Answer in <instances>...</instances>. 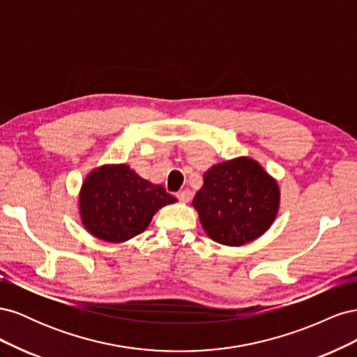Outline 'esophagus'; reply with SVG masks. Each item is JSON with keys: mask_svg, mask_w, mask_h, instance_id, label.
I'll use <instances>...</instances> for the list:
<instances>
[{"mask_svg": "<svg viewBox=\"0 0 357 357\" xmlns=\"http://www.w3.org/2000/svg\"><path fill=\"white\" fill-rule=\"evenodd\" d=\"M176 195H177V198H178L181 202H189V201H190V197H192V193H190V190L185 189V190L177 192Z\"/></svg>", "mask_w": 357, "mask_h": 357, "instance_id": "obj_1", "label": "esophagus"}]
</instances>
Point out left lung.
<instances>
[{
	"label": "left lung",
	"mask_w": 357,
	"mask_h": 357,
	"mask_svg": "<svg viewBox=\"0 0 357 357\" xmlns=\"http://www.w3.org/2000/svg\"><path fill=\"white\" fill-rule=\"evenodd\" d=\"M280 204L275 180L250 158L211 167L193 198L204 231L215 243L243 245L273 225Z\"/></svg>",
	"instance_id": "obj_1"
}]
</instances>
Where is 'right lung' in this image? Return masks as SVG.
Masks as SVG:
<instances>
[{
	"instance_id": "1",
	"label": "right lung",
	"mask_w": 357,
	"mask_h": 357,
	"mask_svg": "<svg viewBox=\"0 0 357 357\" xmlns=\"http://www.w3.org/2000/svg\"><path fill=\"white\" fill-rule=\"evenodd\" d=\"M176 201L164 186L142 178L128 165H104L86 177L79 205L88 232L122 243L142 234L160 207Z\"/></svg>"
}]
</instances>
